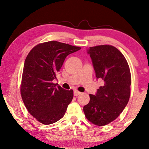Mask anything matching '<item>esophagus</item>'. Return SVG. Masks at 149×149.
Segmentation results:
<instances>
[{
	"instance_id": "34e87169",
	"label": "esophagus",
	"mask_w": 149,
	"mask_h": 149,
	"mask_svg": "<svg viewBox=\"0 0 149 149\" xmlns=\"http://www.w3.org/2000/svg\"><path fill=\"white\" fill-rule=\"evenodd\" d=\"M81 92L80 91H77V90H74V95H75V96H77V95H79V94H81Z\"/></svg>"
}]
</instances>
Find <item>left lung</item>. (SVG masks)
Here are the masks:
<instances>
[{
  "label": "left lung",
  "mask_w": 149,
  "mask_h": 149,
  "mask_svg": "<svg viewBox=\"0 0 149 149\" xmlns=\"http://www.w3.org/2000/svg\"><path fill=\"white\" fill-rule=\"evenodd\" d=\"M97 79L103 81L95 95L83 107L85 117L98 126L113 121L127 106L130 96L131 74L127 60L115 47L99 45L87 49Z\"/></svg>",
  "instance_id": "left-lung-1"
}]
</instances>
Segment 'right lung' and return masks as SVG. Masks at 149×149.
<instances>
[{"mask_svg":"<svg viewBox=\"0 0 149 149\" xmlns=\"http://www.w3.org/2000/svg\"><path fill=\"white\" fill-rule=\"evenodd\" d=\"M81 47L58 41L38 44L26 57L22 74L21 95L28 112L45 125L64 117L73 98V90L53 83L67 56Z\"/></svg>","mask_w":149,"mask_h":149,"instance_id":"right-lung-1","label":"right lung"}]
</instances>
